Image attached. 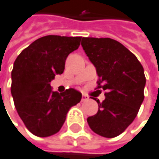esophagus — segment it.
<instances>
[{"instance_id":"obj_1","label":"esophagus","mask_w":159,"mask_h":159,"mask_svg":"<svg viewBox=\"0 0 159 159\" xmlns=\"http://www.w3.org/2000/svg\"><path fill=\"white\" fill-rule=\"evenodd\" d=\"M88 96L86 95V94H84V93H83V98H82V101L83 102H85V101H87L88 100Z\"/></svg>"}]
</instances>
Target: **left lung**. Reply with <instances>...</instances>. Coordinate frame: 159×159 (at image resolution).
<instances>
[{"mask_svg":"<svg viewBox=\"0 0 159 159\" xmlns=\"http://www.w3.org/2000/svg\"><path fill=\"white\" fill-rule=\"evenodd\" d=\"M81 45L96 68L98 88L106 91L102 102L93 98L99 108L95 115L87 118L88 125L98 135L117 137L134 120L143 102V66L134 54L110 38H83Z\"/></svg>","mask_w":159,"mask_h":159,"instance_id":"1","label":"left lung"}]
</instances>
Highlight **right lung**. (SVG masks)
<instances>
[{
	"label": "right lung",
	"mask_w": 159,
	"mask_h": 159,
	"mask_svg": "<svg viewBox=\"0 0 159 159\" xmlns=\"http://www.w3.org/2000/svg\"><path fill=\"white\" fill-rule=\"evenodd\" d=\"M82 37L48 35L32 42L18 56L11 72V92L15 108L35 136L49 137L60 130L72 106L82 93L73 88L54 92L50 82L65 69L68 55L76 50Z\"/></svg>",
	"instance_id": "right-lung-1"
}]
</instances>
